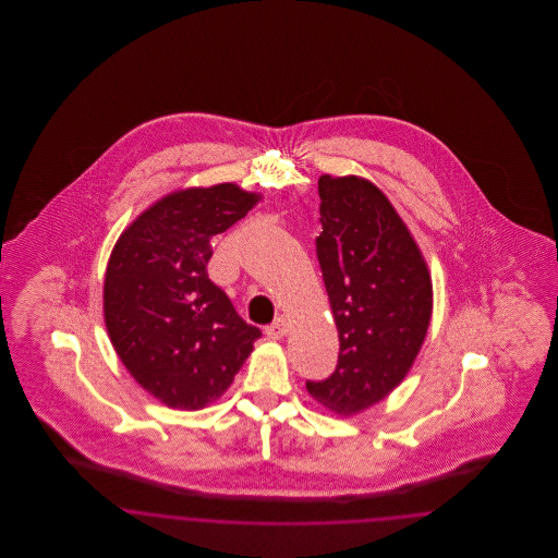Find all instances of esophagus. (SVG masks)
I'll list each match as a JSON object with an SVG mask.
<instances>
[{
	"label": "esophagus",
	"instance_id": "1",
	"mask_svg": "<svg viewBox=\"0 0 558 558\" xmlns=\"http://www.w3.org/2000/svg\"><path fill=\"white\" fill-rule=\"evenodd\" d=\"M287 332H289V319L284 318V316H278V318L274 319L266 328L267 337L274 339V341L287 337Z\"/></svg>",
	"mask_w": 558,
	"mask_h": 558
}]
</instances>
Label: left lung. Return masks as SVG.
Returning <instances> with one entry per match:
<instances>
[{
    "label": "left lung",
    "mask_w": 558,
    "mask_h": 558,
    "mask_svg": "<svg viewBox=\"0 0 558 558\" xmlns=\"http://www.w3.org/2000/svg\"><path fill=\"white\" fill-rule=\"evenodd\" d=\"M318 192L316 253L341 347L335 372L307 380V391L349 416L387 398L414 364L433 287L416 242L378 187L322 175Z\"/></svg>",
    "instance_id": "1"
}]
</instances>
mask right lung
<instances>
[{"label":"right lung","instance_id":"add662e5","mask_svg":"<svg viewBox=\"0 0 558 558\" xmlns=\"http://www.w3.org/2000/svg\"><path fill=\"white\" fill-rule=\"evenodd\" d=\"M257 201L234 184L182 190L142 213L114 244L108 335L133 378L169 408L198 410L221 398L262 337L207 274L211 236Z\"/></svg>","mask_w":558,"mask_h":558}]
</instances>
